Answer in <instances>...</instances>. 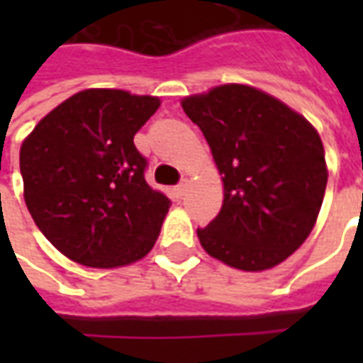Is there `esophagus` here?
Instances as JSON below:
<instances>
[{"mask_svg":"<svg viewBox=\"0 0 363 363\" xmlns=\"http://www.w3.org/2000/svg\"><path fill=\"white\" fill-rule=\"evenodd\" d=\"M186 190H189V181L184 179V181H181L177 186H174V194H177V196H184V192H186Z\"/></svg>","mask_w":363,"mask_h":363,"instance_id":"34e87169","label":"esophagus"}]
</instances>
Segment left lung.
I'll use <instances>...</instances> for the list:
<instances>
[{
	"mask_svg": "<svg viewBox=\"0 0 363 363\" xmlns=\"http://www.w3.org/2000/svg\"><path fill=\"white\" fill-rule=\"evenodd\" d=\"M223 174V206L200 243L239 270H267L297 251L319 216L327 165L317 130L278 99L247 85L186 96Z\"/></svg>",
	"mask_w": 363,
	"mask_h": 363,
	"instance_id": "left-lung-1",
	"label": "left lung"
}]
</instances>
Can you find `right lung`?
<instances>
[{
	"mask_svg": "<svg viewBox=\"0 0 363 363\" xmlns=\"http://www.w3.org/2000/svg\"><path fill=\"white\" fill-rule=\"evenodd\" d=\"M157 96L87 89L46 114L21 145V177L33 220L67 259L114 268L143 259L171 200L145 182L134 135Z\"/></svg>",
	"mask_w": 363,
	"mask_h": 363,
	"instance_id": "obj_1",
	"label": "right lung"
}]
</instances>
